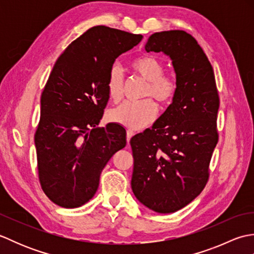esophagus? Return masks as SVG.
I'll use <instances>...</instances> for the list:
<instances>
[{"instance_id":"obj_1","label":"esophagus","mask_w":254,"mask_h":254,"mask_svg":"<svg viewBox=\"0 0 254 254\" xmlns=\"http://www.w3.org/2000/svg\"><path fill=\"white\" fill-rule=\"evenodd\" d=\"M134 134H135V133H134L133 131H130V130H128V131L127 132V143L130 142V139H131V137L134 135Z\"/></svg>"}]
</instances>
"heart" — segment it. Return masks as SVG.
Listing matches in <instances>:
<instances>
[{"label":"heart","mask_w":254,"mask_h":254,"mask_svg":"<svg viewBox=\"0 0 254 254\" xmlns=\"http://www.w3.org/2000/svg\"><path fill=\"white\" fill-rule=\"evenodd\" d=\"M134 72L147 82L144 98H153L161 107L169 105L177 94V80L164 75L165 66L159 59L153 56L135 58L131 62ZM123 73L118 65H113L107 79V90L110 99L115 102L121 100L123 96ZM157 116V107L150 99L141 102H124L109 113V119L115 123L138 130L152 123Z\"/></svg>","instance_id":"heart-1"}]
</instances>
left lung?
I'll return each mask as SVG.
<instances>
[{"instance_id":"left-lung-1","label":"left lung","mask_w":254,"mask_h":254,"mask_svg":"<svg viewBox=\"0 0 254 254\" xmlns=\"http://www.w3.org/2000/svg\"><path fill=\"white\" fill-rule=\"evenodd\" d=\"M145 50L170 58L178 89L152 128L131 138V187L145 206L168 214L187 206L206 186L209 161L218 142L219 97L213 67L190 34L155 32Z\"/></svg>"}]
</instances>
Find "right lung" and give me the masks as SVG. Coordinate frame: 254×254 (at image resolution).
Wrapping results in <instances>:
<instances>
[{"instance_id":"right-lung-1","label":"right lung","mask_w":254,"mask_h":254,"mask_svg":"<svg viewBox=\"0 0 254 254\" xmlns=\"http://www.w3.org/2000/svg\"><path fill=\"white\" fill-rule=\"evenodd\" d=\"M142 38L95 26L74 40L52 68L41 95L35 145L41 188L59 206L87 203L102 169L126 147L124 127L97 126L109 100L107 79L113 63Z\"/></svg>"}]
</instances>
